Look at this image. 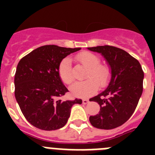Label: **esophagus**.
Wrapping results in <instances>:
<instances>
[{"label":"esophagus","instance_id":"1","mask_svg":"<svg viewBox=\"0 0 155 155\" xmlns=\"http://www.w3.org/2000/svg\"><path fill=\"white\" fill-rule=\"evenodd\" d=\"M88 102H89V101H88L87 99H83V100H82V103L84 104V105H86V104H87V103H88Z\"/></svg>","mask_w":155,"mask_h":155}]
</instances>
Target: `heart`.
I'll list each match as a JSON object with an SVG mask.
<instances>
[{
	"label": "heart",
	"instance_id": "b5f03b06",
	"mask_svg": "<svg viewBox=\"0 0 155 155\" xmlns=\"http://www.w3.org/2000/svg\"><path fill=\"white\" fill-rule=\"evenodd\" d=\"M78 62L87 69L86 72L87 80L76 82L71 87V94L78 98H87L96 92L100 87H104L110 79V71L106 65L99 64L100 59L90 52H83L76 57ZM59 75L64 83L71 84L74 80L71 60L64 58L59 66Z\"/></svg>",
	"mask_w": 155,
	"mask_h": 155
}]
</instances>
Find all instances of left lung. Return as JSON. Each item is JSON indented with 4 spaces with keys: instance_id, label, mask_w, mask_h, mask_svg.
<instances>
[{
    "instance_id": "8db88e82",
    "label": "left lung",
    "mask_w": 155,
    "mask_h": 155,
    "mask_svg": "<svg viewBox=\"0 0 155 155\" xmlns=\"http://www.w3.org/2000/svg\"><path fill=\"white\" fill-rule=\"evenodd\" d=\"M100 53L110 69L109 85L90 99L100 105L99 113L91 116L93 127L111 130L123 125L136 109L143 92V72L139 61L125 50L110 46L88 47Z\"/></svg>"
}]
</instances>
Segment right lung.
Returning <instances> with one entry per match:
<instances>
[{"mask_svg": "<svg viewBox=\"0 0 155 155\" xmlns=\"http://www.w3.org/2000/svg\"><path fill=\"white\" fill-rule=\"evenodd\" d=\"M81 48L46 45L37 48L19 61L15 75L16 101L28 123L43 130H55L67 124L74 104L82 100L62 101L68 92L59 75L63 59Z\"/></svg>", "mask_w": 155, "mask_h": 155, "instance_id": "right-lung-1", "label": "right lung"}]
</instances>
